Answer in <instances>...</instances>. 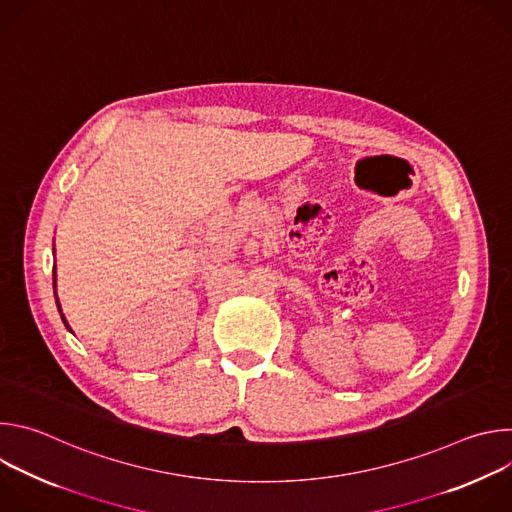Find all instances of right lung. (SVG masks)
Masks as SVG:
<instances>
[{
	"instance_id": "obj_1",
	"label": "right lung",
	"mask_w": 512,
	"mask_h": 512,
	"mask_svg": "<svg viewBox=\"0 0 512 512\" xmlns=\"http://www.w3.org/2000/svg\"><path fill=\"white\" fill-rule=\"evenodd\" d=\"M52 285H54V287H56V271H54V269H52ZM54 296H56V294H54ZM56 306H58V312H60V316H62V310H60V304H58V298H56ZM62 322H64V326H68V324H66V320H64V316H62Z\"/></svg>"
}]
</instances>
